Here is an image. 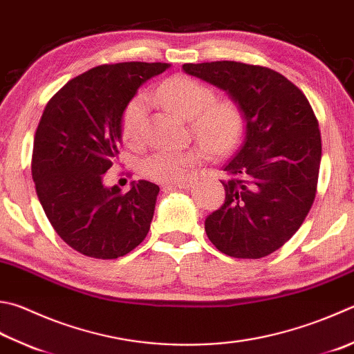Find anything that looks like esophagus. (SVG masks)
Wrapping results in <instances>:
<instances>
[{"label": "esophagus", "mask_w": 354, "mask_h": 354, "mask_svg": "<svg viewBox=\"0 0 354 354\" xmlns=\"http://www.w3.org/2000/svg\"><path fill=\"white\" fill-rule=\"evenodd\" d=\"M191 182H188V180H183V182H178V183H174V185H165L163 189H186L189 188Z\"/></svg>", "instance_id": "1"}]
</instances>
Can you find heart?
<instances>
[{
	"mask_svg": "<svg viewBox=\"0 0 354 354\" xmlns=\"http://www.w3.org/2000/svg\"><path fill=\"white\" fill-rule=\"evenodd\" d=\"M185 120L200 146L211 156H225L236 148L243 134L245 120L240 106L231 98L214 100V92L197 80L176 75L166 80L152 95ZM148 100L137 95L126 104L122 115V136L129 145H138L146 129ZM197 162V156L183 151H157L142 160L140 172L156 182L176 183Z\"/></svg>",
	"mask_w": 354,
	"mask_h": 354,
	"instance_id": "obj_1",
	"label": "heart"
}]
</instances>
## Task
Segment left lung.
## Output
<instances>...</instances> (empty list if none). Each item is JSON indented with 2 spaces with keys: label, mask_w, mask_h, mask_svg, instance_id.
<instances>
[{
  "label": "left lung",
  "mask_w": 354,
  "mask_h": 354,
  "mask_svg": "<svg viewBox=\"0 0 354 354\" xmlns=\"http://www.w3.org/2000/svg\"><path fill=\"white\" fill-rule=\"evenodd\" d=\"M182 68L228 92L246 122L242 146L223 166L225 203L206 217V234L226 256H268L301 228L316 197L322 142L311 104L288 78L263 66Z\"/></svg>",
  "instance_id": "obj_1"
}]
</instances>
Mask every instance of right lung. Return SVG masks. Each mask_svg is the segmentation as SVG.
Masks as SVG:
<instances>
[{"label": "right lung", "mask_w": 354, "mask_h": 354, "mask_svg": "<svg viewBox=\"0 0 354 354\" xmlns=\"http://www.w3.org/2000/svg\"><path fill=\"white\" fill-rule=\"evenodd\" d=\"M168 68L143 62L97 66L69 80L46 104L33 138L32 178L53 230L84 256L122 257L148 234L158 186L138 180L123 194L103 180L120 154L126 104Z\"/></svg>", "instance_id": "add662e5"}]
</instances>
